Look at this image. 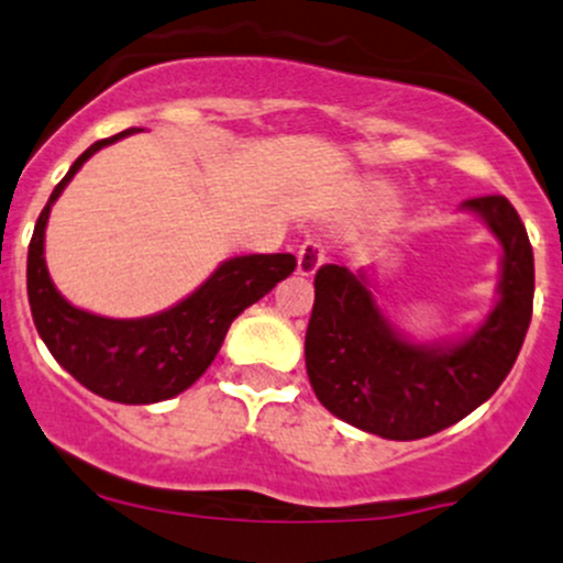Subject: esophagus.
Instances as JSON below:
<instances>
[{"label": "esophagus", "mask_w": 563, "mask_h": 563, "mask_svg": "<svg viewBox=\"0 0 563 563\" xmlns=\"http://www.w3.org/2000/svg\"><path fill=\"white\" fill-rule=\"evenodd\" d=\"M323 262H327V245H323L318 236H307V240L299 245V256H297L299 275H312V272H316Z\"/></svg>", "instance_id": "esophagus-1"}]
</instances>
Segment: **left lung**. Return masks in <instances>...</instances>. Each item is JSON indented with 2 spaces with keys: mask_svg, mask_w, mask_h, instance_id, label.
<instances>
[{
  "mask_svg": "<svg viewBox=\"0 0 563 563\" xmlns=\"http://www.w3.org/2000/svg\"><path fill=\"white\" fill-rule=\"evenodd\" d=\"M505 247L501 301L470 340L412 345L377 310L364 275L323 264L305 336L318 401L356 429L386 440H421L459 423L501 386L516 364L534 307V251L501 194L466 199Z\"/></svg>",
  "mask_w": 563,
  "mask_h": 563,
  "instance_id": "8db88e82",
  "label": "left lung"
}]
</instances>
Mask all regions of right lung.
I'll return each mask as SVG.
<instances>
[{
    "instance_id": "1",
    "label": "right lung",
    "mask_w": 563,
    "mask_h": 563,
    "mask_svg": "<svg viewBox=\"0 0 563 563\" xmlns=\"http://www.w3.org/2000/svg\"><path fill=\"white\" fill-rule=\"evenodd\" d=\"M134 132L140 129L93 142L53 188L29 242L26 291L34 327L47 351L80 386L121 405H153L173 399L205 375L234 318L286 280L297 269V258L291 253L229 258L173 310L137 321H115L69 305L56 291L45 266L47 212L88 156Z\"/></svg>"
}]
</instances>
